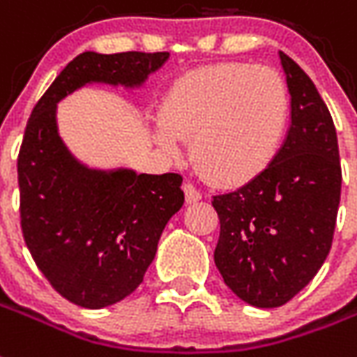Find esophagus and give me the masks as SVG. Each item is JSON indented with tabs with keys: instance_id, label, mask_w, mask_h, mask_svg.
<instances>
[{
	"instance_id": "esophagus-1",
	"label": "esophagus",
	"mask_w": 357,
	"mask_h": 357,
	"mask_svg": "<svg viewBox=\"0 0 357 357\" xmlns=\"http://www.w3.org/2000/svg\"><path fill=\"white\" fill-rule=\"evenodd\" d=\"M182 190H184V195H186V203H197V201H201V197H203L197 188L193 186V184H190V182H186V184L182 186Z\"/></svg>"
}]
</instances>
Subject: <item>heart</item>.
I'll list each match as a JSON object with an SVG mask.
<instances>
[{"instance_id": "1", "label": "heart", "mask_w": 357, "mask_h": 357, "mask_svg": "<svg viewBox=\"0 0 357 357\" xmlns=\"http://www.w3.org/2000/svg\"><path fill=\"white\" fill-rule=\"evenodd\" d=\"M291 96L281 74L250 63L195 68L171 85L154 137L171 154L190 139L193 162L223 184L255 178L283 143Z\"/></svg>"}]
</instances>
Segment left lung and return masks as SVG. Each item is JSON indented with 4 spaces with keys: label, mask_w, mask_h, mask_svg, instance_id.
<instances>
[{
    "label": "left lung",
    "mask_w": 357,
    "mask_h": 357,
    "mask_svg": "<svg viewBox=\"0 0 357 357\" xmlns=\"http://www.w3.org/2000/svg\"><path fill=\"white\" fill-rule=\"evenodd\" d=\"M291 128L273 162L234 192L212 197L220 218L214 262L255 307H279L317 275L331 250L341 201L339 145L328 106L283 52Z\"/></svg>",
    "instance_id": "8db88e82"
}]
</instances>
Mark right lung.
<instances>
[{
    "mask_svg": "<svg viewBox=\"0 0 357 357\" xmlns=\"http://www.w3.org/2000/svg\"><path fill=\"white\" fill-rule=\"evenodd\" d=\"M167 57L84 52L61 70L27 121L18 154L22 233L44 278L79 307H107L139 287L184 192L178 173L137 175L78 162L57 132V102L85 84L137 87Z\"/></svg>",
    "mask_w": 357,
    "mask_h": 357,
    "instance_id": "obj_1",
    "label": "right lung"
}]
</instances>
